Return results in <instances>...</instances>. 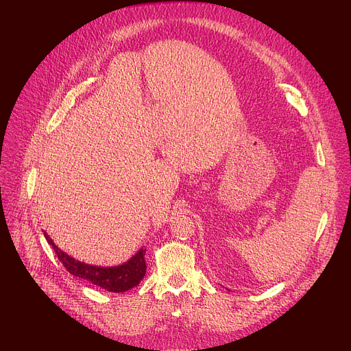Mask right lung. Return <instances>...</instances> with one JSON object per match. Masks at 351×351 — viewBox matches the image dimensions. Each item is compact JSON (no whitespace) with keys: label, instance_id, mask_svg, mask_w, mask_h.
Returning <instances> with one entry per match:
<instances>
[{"label":"right lung","instance_id":"1","mask_svg":"<svg viewBox=\"0 0 351 351\" xmlns=\"http://www.w3.org/2000/svg\"><path fill=\"white\" fill-rule=\"evenodd\" d=\"M47 241L53 245L54 252L58 257V260L62 263V265L66 268V271L77 278L86 279L87 282L103 287L107 291L112 293H122L126 290L133 289L140 283V280L145 275V260L144 254L145 250H140V252L130 258L128 263H125L121 267H112V268H103V267H93L83 264L72 257H69L62 250H60L53 240L49 239L47 233H44Z\"/></svg>","mask_w":351,"mask_h":351}]
</instances>
